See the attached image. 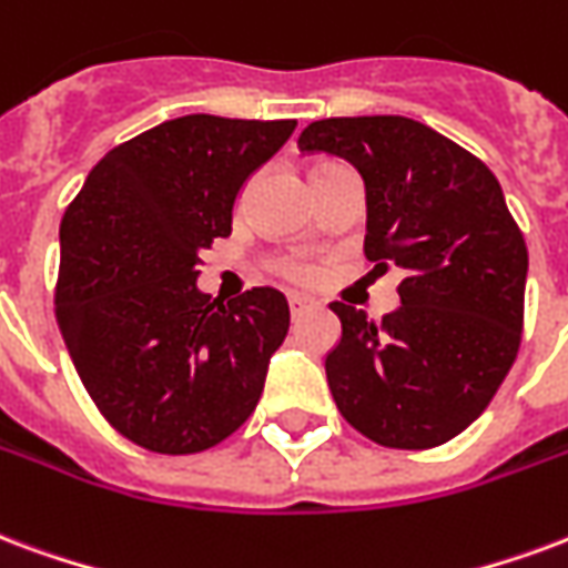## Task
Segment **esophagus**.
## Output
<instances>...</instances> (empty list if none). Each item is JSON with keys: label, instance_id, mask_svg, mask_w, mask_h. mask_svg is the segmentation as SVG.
I'll use <instances>...</instances> for the list:
<instances>
[{"label": "esophagus", "instance_id": "1", "mask_svg": "<svg viewBox=\"0 0 568 568\" xmlns=\"http://www.w3.org/2000/svg\"><path fill=\"white\" fill-rule=\"evenodd\" d=\"M310 306H313V301H310V297H304V295H288V310H292V318L304 316V313H306V310H310Z\"/></svg>", "mask_w": 568, "mask_h": 568}]
</instances>
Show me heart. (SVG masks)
Listing matches in <instances>:
<instances>
[{"mask_svg": "<svg viewBox=\"0 0 568 568\" xmlns=\"http://www.w3.org/2000/svg\"><path fill=\"white\" fill-rule=\"evenodd\" d=\"M334 168H339V165H318L316 171H313V178H316V174H325V171H334ZM283 271L288 273V276H295V280H306V276H310V267H306V264H297V262H285Z\"/></svg>", "mask_w": 568, "mask_h": 568, "instance_id": "obj_1", "label": "heart"}]
</instances>
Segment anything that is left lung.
Wrapping results in <instances>:
<instances>
[{"label":"left lung","mask_w":568,"mask_h":568,"mask_svg":"<svg viewBox=\"0 0 568 568\" xmlns=\"http://www.w3.org/2000/svg\"><path fill=\"white\" fill-rule=\"evenodd\" d=\"M301 153L346 159L364 180V255L403 273L400 306L373 325L334 301L343 334L325 358L334 403L388 448H434L485 413L520 346L527 243L497 178L409 116H331Z\"/></svg>","instance_id":"1"}]
</instances>
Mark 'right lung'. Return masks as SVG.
<instances>
[{
  "mask_svg": "<svg viewBox=\"0 0 568 568\" xmlns=\"http://www.w3.org/2000/svg\"><path fill=\"white\" fill-rule=\"evenodd\" d=\"M295 125L165 120L113 146L62 216V339L99 413L150 452H204L262 397L288 301L264 285L210 304L199 255L229 237L241 189Z\"/></svg>",
  "mask_w": 568,
  "mask_h": 568,
  "instance_id": "right-lung-1",
  "label": "right lung"
}]
</instances>
